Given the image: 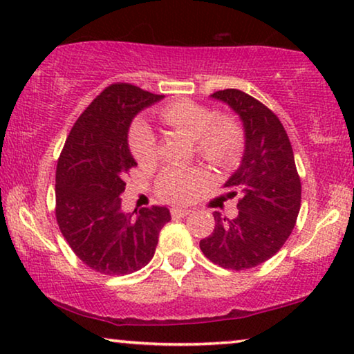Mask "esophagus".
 I'll return each mask as SVG.
<instances>
[{"label":"esophagus","mask_w":354,"mask_h":354,"mask_svg":"<svg viewBox=\"0 0 354 354\" xmlns=\"http://www.w3.org/2000/svg\"><path fill=\"white\" fill-rule=\"evenodd\" d=\"M192 209H188V207H172L171 209V214L174 217H185L187 214H190Z\"/></svg>","instance_id":"1"}]
</instances>
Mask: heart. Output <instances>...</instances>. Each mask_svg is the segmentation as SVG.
<instances>
[{"instance_id": "b5f03b06", "label": "heart", "mask_w": 354, "mask_h": 354, "mask_svg": "<svg viewBox=\"0 0 354 354\" xmlns=\"http://www.w3.org/2000/svg\"><path fill=\"white\" fill-rule=\"evenodd\" d=\"M159 118L169 127L196 140V149L214 166H229L239 158L243 133L240 125L230 118L216 119V113L195 101H174L159 111ZM130 148L138 162L149 164L156 159L158 145L151 127L137 122L130 132ZM206 183L205 172L200 169H167L158 180V193L171 203L193 200Z\"/></svg>"}]
</instances>
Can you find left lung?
<instances>
[{"mask_svg": "<svg viewBox=\"0 0 354 354\" xmlns=\"http://www.w3.org/2000/svg\"><path fill=\"white\" fill-rule=\"evenodd\" d=\"M241 120L245 149L227 178V198L239 196L234 219L214 212L212 234L200 241L205 256L224 269L243 270L272 258L292 234L301 203V182L288 135L277 115L245 91L211 95Z\"/></svg>", "mask_w": 354, "mask_h": 354, "instance_id": "left-lung-1", "label": "left lung"}]
</instances>
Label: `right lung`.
I'll return each mask as SVG.
<instances>
[{
  "label": "right lung",
  "instance_id": "add662e5",
  "mask_svg": "<svg viewBox=\"0 0 354 354\" xmlns=\"http://www.w3.org/2000/svg\"><path fill=\"white\" fill-rule=\"evenodd\" d=\"M164 95L114 84L77 119L56 169V219L72 251L96 272L125 275L145 268L159 232L171 221L166 206L122 211L124 177L137 161L129 129L140 111Z\"/></svg>",
  "mask_w": 354,
  "mask_h": 354
}]
</instances>
